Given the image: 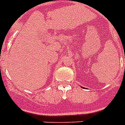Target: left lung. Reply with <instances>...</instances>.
<instances>
[{"label": "left lung", "mask_w": 125, "mask_h": 125, "mask_svg": "<svg viewBox=\"0 0 125 125\" xmlns=\"http://www.w3.org/2000/svg\"><path fill=\"white\" fill-rule=\"evenodd\" d=\"M83 88H85V87H83Z\"/></svg>", "instance_id": "left-lung-1"}]
</instances>
